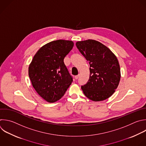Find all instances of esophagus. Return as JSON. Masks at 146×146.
I'll list each match as a JSON object with an SVG mask.
<instances>
[{
    "label": "esophagus",
    "instance_id": "1",
    "mask_svg": "<svg viewBox=\"0 0 146 146\" xmlns=\"http://www.w3.org/2000/svg\"><path fill=\"white\" fill-rule=\"evenodd\" d=\"M78 77H79V75H77V76H76L74 77V78H75V79H76V80L78 79Z\"/></svg>",
    "mask_w": 146,
    "mask_h": 146
}]
</instances>
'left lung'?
<instances>
[{"label": "left lung", "instance_id": "left-lung-1", "mask_svg": "<svg viewBox=\"0 0 146 146\" xmlns=\"http://www.w3.org/2000/svg\"><path fill=\"white\" fill-rule=\"evenodd\" d=\"M76 44L90 65L89 79L81 86L84 94L93 102L109 98L117 89L121 77L117 57L109 48L95 40L78 41Z\"/></svg>", "mask_w": 146, "mask_h": 146}]
</instances>
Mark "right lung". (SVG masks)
I'll list each match as a JSON object with an SVG mask.
<instances>
[{
    "mask_svg": "<svg viewBox=\"0 0 146 146\" xmlns=\"http://www.w3.org/2000/svg\"><path fill=\"white\" fill-rule=\"evenodd\" d=\"M74 46L72 40L59 39L41 47L29 67V76L38 94L48 103L64 95L73 81L64 60Z\"/></svg>",
    "mask_w": 146,
    "mask_h": 146,
    "instance_id": "add662e5",
    "label": "right lung"
}]
</instances>
